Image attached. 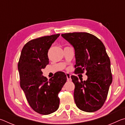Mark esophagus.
<instances>
[{
  "label": "esophagus",
  "mask_w": 125,
  "mask_h": 125,
  "mask_svg": "<svg viewBox=\"0 0 125 125\" xmlns=\"http://www.w3.org/2000/svg\"><path fill=\"white\" fill-rule=\"evenodd\" d=\"M66 76H67V78L68 81H71L72 79H71V75L70 74L68 73H66Z\"/></svg>",
  "instance_id": "34e87169"
}]
</instances>
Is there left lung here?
Segmentation results:
<instances>
[{
    "label": "left lung",
    "mask_w": 125,
    "mask_h": 125,
    "mask_svg": "<svg viewBox=\"0 0 125 125\" xmlns=\"http://www.w3.org/2000/svg\"><path fill=\"white\" fill-rule=\"evenodd\" d=\"M61 36L73 46L75 50V74L86 72V80H78L72 75L75 85L74 98L82 111L92 113L104 104L113 81L110 60L105 47L98 38L87 32H73Z\"/></svg>",
    "instance_id": "8db88e82"
}]
</instances>
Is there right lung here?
<instances>
[{
    "instance_id": "add662e5",
    "label": "right lung",
    "mask_w": 125,
    "mask_h": 125,
    "mask_svg": "<svg viewBox=\"0 0 125 125\" xmlns=\"http://www.w3.org/2000/svg\"><path fill=\"white\" fill-rule=\"evenodd\" d=\"M60 35L29 41L22 48L19 61L21 88L31 108L42 115H48L58 109V93L67 81L66 75L62 72L56 73L48 80L41 71L49 63L48 50Z\"/></svg>"
}]
</instances>
